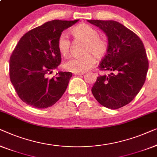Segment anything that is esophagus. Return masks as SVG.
Segmentation results:
<instances>
[{"label":"esophagus","mask_w":157,"mask_h":157,"mask_svg":"<svg viewBox=\"0 0 157 157\" xmlns=\"http://www.w3.org/2000/svg\"><path fill=\"white\" fill-rule=\"evenodd\" d=\"M85 73H75V75H78V76H81V75H84Z\"/></svg>","instance_id":"34e87169"}]
</instances>
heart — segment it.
I'll return each mask as SVG.
<instances>
[{
  "label": "heart",
  "instance_id": "obj_1",
  "mask_svg": "<svg viewBox=\"0 0 157 157\" xmlns=\"http://www.w3.org/2000/svg\"><path fill=\"white\" fill-rule=\"evenodd\" d=\"M72 35L77 40L84 41L82 56L72 57L65 63L66 70L75 73H83L93 67L96 59L93 54L98 58L107 54L108 43L107 40L99 36L98 30L87 24H81L72 30ZM57 48L62 56H67L70 51L71 42L65 33H61L57 38Z\"/></svg>",
  "mask_w": 157,
  "mask_h": 157
}]
</instances>
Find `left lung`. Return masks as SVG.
<instances>
[{"label": "left lung", "mask_w": 157, "mask_h": 157, "mask_svg": "<svg viewBox=\"0 0 157 157\" xmlns=\"http://www.w3.org/2000/svg\"><path fill=\"white\" fill-rule=\"evenodd\" d=\"M87 22L107 35L108 50L99 68L110 72L97 78L92 92L104 107L119 109L132 101L144 85L149 68L144 44L134 33L119 22Z\"/></svg>", "instance_id": "1"}]
</instances>
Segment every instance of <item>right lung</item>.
Listing matches in <instances>:
<instances>
[{"mask_svg": "<svg viewBox=\"0 0 157 157\" xmlns=\"http://www.w3.org/2000/svg\"><path fill=\"white\" fill-rule=\"evenodd\" d=\"M79 20L48 21L23 35L10 58V79L21 100L37 109L51 107L67 89L72 74L59 72L49 79L61 63L57 38Z\"/></svg>", "mask_w": 157, "mask_h": 157, "instance_id": "1", "label": "right lung"}]
</instances>
